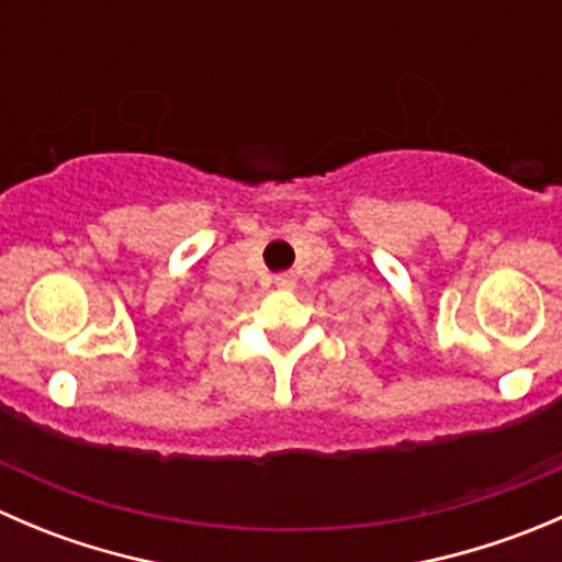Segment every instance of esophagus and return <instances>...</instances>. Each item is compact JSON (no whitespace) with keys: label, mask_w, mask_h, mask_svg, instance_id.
I'll use <instances>...</instances> for the list:
<instances>
[{"label":"esophagus","mask_w":562,"mask_h":562,"mask_svg":"<svg viewBox=\"0 0 562 562\" xmlns=\"http://www.w3.org/2000/svg\"><path fill=\"white\" fill-rule=\"evenodd\" d=\"M274 285H277V291H293V288H296V277L280 274V277H274Z\"/></svg>","instance_id":"1"}]
</instances>
